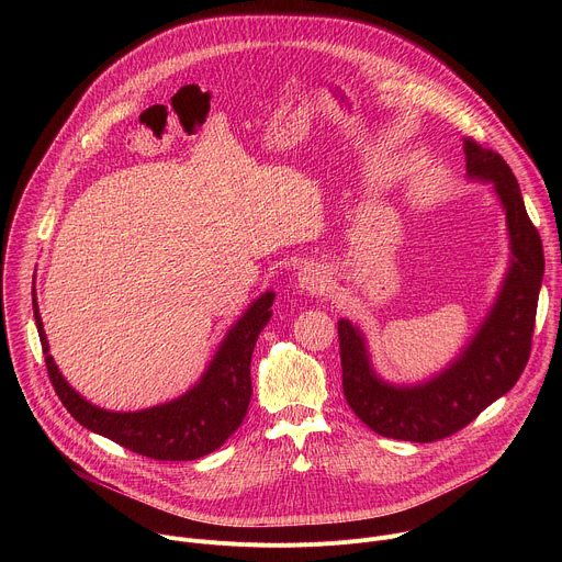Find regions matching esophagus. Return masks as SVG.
Returning a JSON list of instances; mask_svg holds the SVG:
<instances>
[{"mask_svg": "<svg viewBox=\"0 0 562 562\" xmlns=\"http://www.w3.org/2000/svg\"><path fill=\"white\" fill-rule=\"evenodd\" d=\"M327 271L317 265H306L297 273V289H302L304 293H323L327 289Z\"/></svg>", "mask_w": 562, "mask_h": 562, "instance_id": "esophagus-1", "label": "esophagus"}]
</instances>
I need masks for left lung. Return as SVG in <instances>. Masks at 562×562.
<instances>
[{"mask_svg":"<svg viewBox=\"0 0 562 562\" xmlns=\"http://www.w3.org/2000/svg\"><path fill=\"white\" fill-rule=\"evenodd\" d=\"M467 178L492 184L507 222L509 265L483 323L438 373L418 382H389L371 362L369 345L351 319H338L342 386L353 414L375 434L434 442L467 427L520 378L531 349L544 273L542 243L516 176L492 148L462 137Z\"/></svg>","mask_w":562,"mask_h":562,"instance_id":"left-lung-1","label":"left lung"}]
</instances>
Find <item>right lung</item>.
I'll return each instance as SVG.
<instances>
[{
	"mask_svg": "<svg viewBox=\"0 0 562 562\" xmlns=\"http://www.w3.org/2000/svg\"><path fill=\"white\" fill-rule=\"evenodd\" d=\"M273 291H265L226 331L200 380L169 403L139 412H109L79 395L59 373L37 306L33 286V315L46 356L48 378L68 414L93 434H100L124 449L155 460H198L217 447L243 425L251 403V356L258 336L271 319Z\"/></svg>",
	"mask_w": 562,
	"mask_h": 562,
	"instance_id": "add662e5",
	"label": "right lung"
}]
</instances>
